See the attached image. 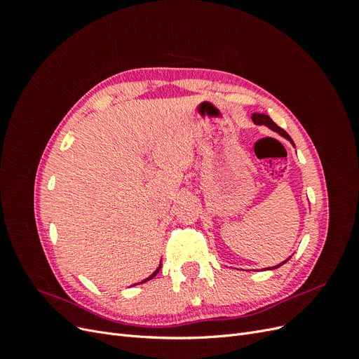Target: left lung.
Segmentation results:
<instances>
[{
    "mask_svg": "<svg viewBox=\"0 0 359 359\" xmlns=\"http://www.w3.org/2000/svg\"><path fill=\"white\" fill-rule=\"evenodd\" d=\"M252 119H253V123H255V124H257V126H266V127H269L271 130H274V132L280 133L281 136L286 137L287 140H290V142L293 144V140L290 139V136H289V135L285 132L283 128L278 127V126H277V124L273 121V119H271L268 115H264V114H253ZM283 264H285V262H283ZM283 264H280V265H283ZM280 265H277V266H274V268H278Z\"/></svg>",
    "mask_w": 359,
    "mask_h": 359,
    "instance_id": "1",
    "label": "left lung"
}]
</instances>
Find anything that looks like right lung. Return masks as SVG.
Wrapping results in <instances>:
<instances>
[{"instance_id":"right-lung-1","label":"right lung","mask_w":359,"mask_h":359,"mask_svg":"<svg viewBox=\"0 0 359 359\" xmlns=\"http://www.w3.org/2000/svg\"><path fill=\"white\" fill-rule=\"evenodd\" d=\"M160 268H161V265H160V266H158V268H157V269L154 271V273H153V274H151V276H149L148 278H145L144 281H140V283H145V281H148V280H151V278H153V277H156V274L158 273V271H160Z\"/></svg>"}]
</instances>
